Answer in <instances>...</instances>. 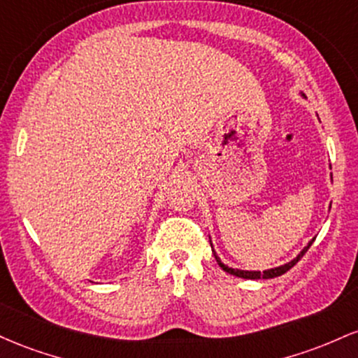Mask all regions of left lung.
Masks as SVG:
<instances>
[{"instance_id":"left-lung-1","label":"left lung","mask_w":358,"mask_h":358,"mask_svg":"<svg viewBox=\"0 0 358 358\" xmlns=\"http://www.w3.org/2000/svg\"><path fill=\"white\" fill-rule=\"evenodd\" d=\"M299 94H301V98H306V96H304L303 92H299ZM331 182H333V176H331ZM330 208H331V206H330ZM315 238H316V236H315ZM315 238H311V240H309L306 247H304L303 250H301L299 254L296 255L294 259H292V260H289V262L282 264V266H277V267H272V268H266V271H262V272H260V271H243V268H233V267H228L227 264H224L223 260L220 259L218 254H216V252H215V248H213L211 236H210V243H211V248H213V255H215L216 262H218V266L222 267L224 272H228V274H231V275H236V277H242V279H272V277H279V275L286 274V272L289 271V268H291V267H294L296 264H298V260L301 259V257H303L304 254H306V252H308V248L311 247L313 242H315Z\"/></svg>"}]
</instances>
